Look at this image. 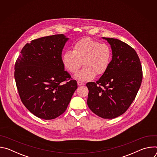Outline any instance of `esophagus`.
I'll return each instance as SVG.
<instances>
[{
	"label": "esophagus",
	"instance_id": "esophagus-1",
	"mask_svg": "<svg viewBox=\"0 0 157 157\" xmlns=\"http://www.w3.org/2000/svg\"><path fill=\"white\" fill-rule=\"evenodd\" d=\"M77 83H78V86H83V85L85 84L84 83H83V82H80V81H78Z\"/></svg>",
	"mask_w": 157,
	"mask_h": 157
}]
</instances>
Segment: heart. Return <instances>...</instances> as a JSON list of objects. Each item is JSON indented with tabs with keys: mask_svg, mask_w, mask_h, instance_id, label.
<instances>
[{
	"mask_svg": "<svg viewBox=\"0 0 157 157\" xmlns=\"http://www.w3.org/2000/svg\"><path fill=\"white\" fill-rule=\"evenodd\" d=\"M112 58V51L106 43L84 38L78 41L73 51L64 52L62 62L64 68L70 73H75L82 65L84 68L75 76V79L84 81L101 76L107 70Z\"/></svg>",
	"mask_w": 157,
	"mask_h": 157,
	"instance_id": "1",
	"label": "heart"
}]
</instances>
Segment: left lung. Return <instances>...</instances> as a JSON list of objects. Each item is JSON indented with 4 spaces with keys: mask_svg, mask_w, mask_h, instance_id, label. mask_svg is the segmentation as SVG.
I'll return each mask as SVG.
<instances>
[{
    "mask_svg": "<svg viewBox=\"0 0 157 157\" xmlns=\"http://www.w3.org/2000/svg\"><path fill=\"white\" fill-rule=\"evenodd\" d=\"M112 49L107 70L96 82L86 84L87 104L93 113L103 119L123 114L135 99L142 81L140 59L133 48L116 38H104Z\"/></svg>",
    "mask_w": 157,
    "mask_h": 157,
    "instance_id": "obj_1",
    "label": "left lung"
}]
</instances>
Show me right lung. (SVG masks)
Masks as SVG:
<instances>
[{
	"instance_id": "add662e5",
	"label": "right lung",
	"mask_w": 157,
	"mask_h": 157,
	"mask_svg": "<svg viewBox=\"0 0 157 157\" xmlns=\"http://www.w3.org/2000/svg\"><path fill=\"white\" fill-rule=\"evenodd\" d=\"M68 40L63 34L33 40L22 48L16 61L14 77L21 101L40 119L51 120L61 115L78 87L62 62V51Z\"/></svg>"
}]
</instances>
